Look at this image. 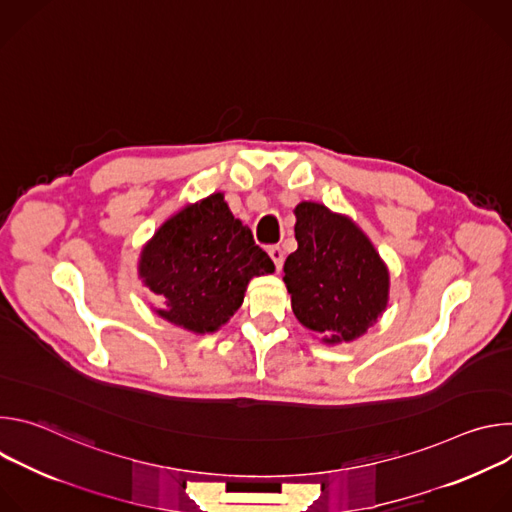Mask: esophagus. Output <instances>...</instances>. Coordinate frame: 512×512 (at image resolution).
Instances as JSON below:
<instances>
[{"label":"esophagus","mask_w":512,"mask_h":512,"mask_svg":"<svg viewBox=\"0 0 512 512\" xmlns=\"http://www.w3.org/2000/svg\"><path fill=\"white\" fill-rule=\"evenodd\" d=\"M269 257L275 263V269L279 271L281 265H283V251H281V247H269Z\"/></svg>","instance_id":"34e87169"}]
</instances>
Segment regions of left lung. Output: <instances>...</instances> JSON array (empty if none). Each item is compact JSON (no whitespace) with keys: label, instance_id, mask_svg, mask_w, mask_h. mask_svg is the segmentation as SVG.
Here are the masks:
<instances>
[{"label":"left lung","instance_id":"obj_1","mask_svg":"<svg viewBox=\"0 0 512 512\" xmlns=\"http://www.w3.org/2000/svg\"><path fill=\"white\" fill-rule=\"evenodd\" d=\"M294 214L298 251L283 265L291 310L324 344L352 342L389 306V267L350 216L310 200Z\"/></svg>","mask_w":512,"mask_h":512}]
</instances>
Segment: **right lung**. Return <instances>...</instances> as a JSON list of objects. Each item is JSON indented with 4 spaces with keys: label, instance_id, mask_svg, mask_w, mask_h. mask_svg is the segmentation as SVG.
<instances>
[{
    "label": "right lung",
    "instance_id": "obj_1",
    "mask_svg": "<svg viewBox=\"0 0 512 512\" xmlns=\"http://www.w3.org/2000/svg\"><path fill=\"white\" fill-rule=\"evenodd\" d=\"M275 271L223 192L186 204L143 245L137 275L160 300L154 314L192 334L225 326L253 277Z\"/></svg>",
    "mask_w": 512,
    "mask_h": 512
}]
</instances>
